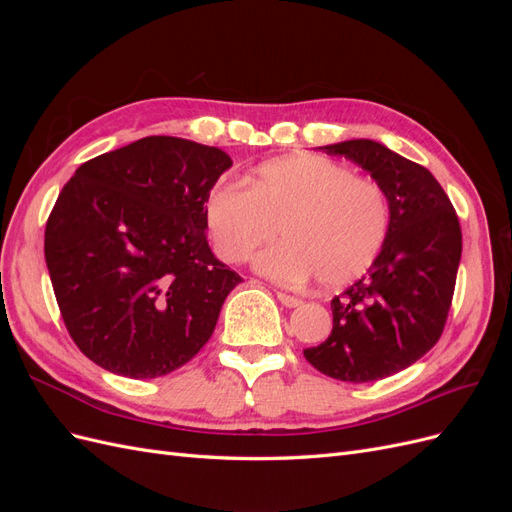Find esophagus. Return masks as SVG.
I'll use <instances>...</instances> for the list:
<instances>
[{"mask_svg":"<svg viewBox=\"0 0 512 512\" xmlns=\"http://www.w3.org/2000/svg\"><path fill=\"white\" fill-rule=\"evenodd\" d=\"M277 299H280V303L286 305V307H297V305H301V299H299V297H292V294H286V292H277Z\"/></svg>","mask_w":512,"mask_h":512,"instance_id":"obj_1","label":"esophagus"}]
</instances>
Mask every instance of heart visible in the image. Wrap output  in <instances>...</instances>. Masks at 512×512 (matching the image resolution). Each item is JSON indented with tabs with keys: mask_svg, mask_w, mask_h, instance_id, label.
Wrapping results in <instances>:
<instances>
[{
	"mask_svg": "<svg viewBox=\"0 0 512 512\" xmlns=\"http://www.w3.org/2000/svg\"><path fill=\"white\" fill-rule=\"evenodd\" d=\"M207 228L222 260L237 265L277 237L284 243L256 258V271L286 286L312 277L327 288L365 275L389 237V196L376 181L322 156H288L262 164L241 183L213 185Z\"/></svg>",
	"mask_w": 512,
	"mask_h": 512,
	"instance_id": "1",
	"label": "heart"
}]
</instances>
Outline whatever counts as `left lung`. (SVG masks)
Instances as JSON below:
<instances>
[{"mask_svg": "<svg viewBox=\"0 0 512 512\" xmlns=\"http://www.w3.org/2000/svg\"><path fill=\"white\" fill-rule=\"evenodd\" d=\"M365 168L389 196L391 228L371 269L331 301L327 342L305 359L342 382H374L410 367L440 339L461 260V226L429 170L376 141L320 147Z\"/></svg>", "mask_w": 512, "mask_h": 512, "instance_id": "left-lung-1", "label": "left lung"}]
</instances>
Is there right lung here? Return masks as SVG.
Wrapping results in <instances>:
<instances>
[{
    "label": "right lung",
    "instance_id": "right-lung-1",
    "mask_svg": "<svg viewBox=\"0 0 512 512\" xmlns=\"http://www.w3.org/2000/svg\"><path fill=\"white\" fill-rule=\"evenodd\" d=\"M228 153L147 136L76 168L44 230L74 344L106 371L151 380L188 363L241 277L213 256L205 203Z\"/></svg>",
    "mask_w": 512,
    "mask_h": 512
}]
</instances>
